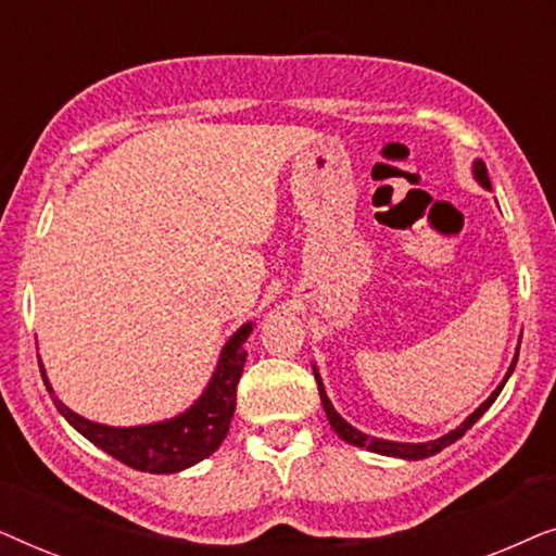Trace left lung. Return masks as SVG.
Returning a JSON list of instances; mask_svg holds the SVG:
<instances>
[{
    "mask_svg": "<svg viewBox=\"0 0 556 556\" xmlns=\"http://www.w3.org/2000/svg\"><path fill=\"white\" fill-rule=\"evenodd\" d=\"M473 177H476V181L481 187H485V189H491V179H489V169H485V164L481 162V159H478V162H473ZM516 359H519V349H516V356H514V362H511V367H508V371H506V377H504V382H501L496 390L491 392V397L483 402L481 407L476 409L473 415H468L466 420H463L458 428L455 430H451L447 432V435H443V438H438V440H430V443H394V440H382V438H369L367 432H362V430H356L354 425H349L344 417H341L337 409H333V405H331V400L326 397V390H324V382H321V377H318V369L314 367V377H316V382H318V394H321V405H324V409H326V417H329V422H331V428L337 430V435L341 438V440H346L349 445H359V447H367V451H371V453H379V455H392V458H405V460H420V458H430V455H435V453H440L443 451V447H447V445H453L455 440L458 438H463L466 435V432L473 428V425L478 422V417H481L485 409H489L493 402H496V397L501 394V390H504V384H506V379L511 377V371H514V367H516Z\"/></svg>",
    "mask_w": 556,
    "mask_h": 556,
    "instance_id": "left-lung-1",
    "label": "left lung"
}]
</instances>
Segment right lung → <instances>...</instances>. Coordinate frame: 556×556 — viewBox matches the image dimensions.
Wrapping results in <instances>:
<instances>
[{"label": "right lung", "instance_id": "right-lung-1", "mask_svg": "<svg viewBox=\"0 0 556 556\" xmlns=\"http://www.w3.org/2000/svg\"><path fill=\"white\" fill-rule=\"evenodd\" d=\"M253 331V324H242L223 346L219 362L212 371L210 384L204 387L200 400L185 413L172 420L136 425V428H111V425L90 422L71 407H65L48 382L45 367L40 362L42 382L55 400L58 413L88 438L90 443L101 447L113 458L126 463L128 468L143 470V473H177L194 463L210 458L223 443L235 413V397H238V382L245 367L248 352L245 341Z\"/></svg>", "mask_w": 556, "mask_h": 556}]
</instances>
